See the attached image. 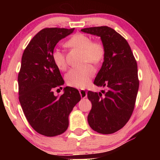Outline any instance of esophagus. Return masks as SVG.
I'll use <instances>...</instances> for the list:
<instances>
[{"label": "esophagus", "mask_w": 160, "mask_h": 160, "mask_svg": "<svg viewBox=\"0 0 160 160\" xmlns=\"http://www.w3.org/2000/svg\"><path fill=\"white\" fill-rule=\"evenodd\" d=\"M79 93H80V95H81V97H82V98H87V91L84 90V89H81V90H79Z\"/></svg>", "instance_id": "esophagus-1"}]
</instances>
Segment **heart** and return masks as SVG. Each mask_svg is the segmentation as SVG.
Returning a JSON list of instances; mask_svg holds the SVG:
<instances>
[{"label": "heart", "instance_id": "heart-1", "mask_svg": "<svg viewBox=\"0 0 160 160\" xmlns=\"http://www.w3.org/2000/svg\"><path fill=\"white\" fill-rule=\"evenodd\" d=\"M66 47L82 51V63L90 62L97 65L103 60L106 49L101 41L92 40L90 37L83 33L73 35L65 43ZM52 60L54 65L60 71L67 68L65 54L60 49H56L52 52ZM95 69L90 65L86 64L80 68H72L65 75V81L69 86L76 88H84L90 83L95 75Z\"/></svg>", "mask_w": 160, "mask_h": 160}]
</instances>
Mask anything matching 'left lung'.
Returning <instances> with one entry per match:
<instances>
[{"mask_svg":"<svg viewBox=\"0 0 160 160\" xmlns=\"http://www.w3.org/2000/svg\"><path fill=\"white\" fill-rule=\"evenodd\" d=\"M100 37L106 54L95 84L101 92H87L92 109L87 117L93 130L111 134L127 124L135 108L139 87L138 65L131 48L119 33L107 26L81 30Z\"/></svg>","mask_w":160,"mask_h":160,"instance_id":"8db88e82","label":"left lung"}]
</instances>
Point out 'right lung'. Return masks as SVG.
Returning <instances> with one entry per match:
<instances>
[{
  "label": "right lung",
  "mask_w": 160,
  "mask_h": 160,
  "mask_svg": "<svg viewBox=\"0 0 160 160\" xmlns=\"http://www.w3.org/2000/svg\"><path fill=\"white\" fill-rule=\"evenodd\" d=\"M74 28H44L25 48L18 74L19 100L28 122L39 134L53 137L65 132L68 117L81 100L78 89L66 87L60 96L64 80L52 60L57 43L73 32Z\"/></svg>",
  "instance_id": "add662e5"
}]
</instances>
